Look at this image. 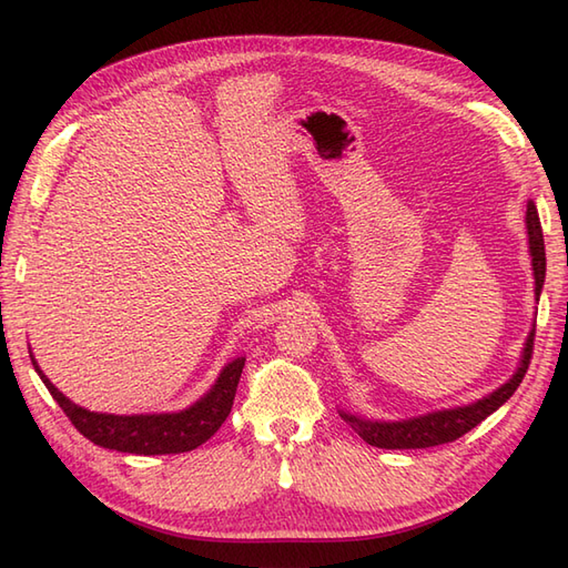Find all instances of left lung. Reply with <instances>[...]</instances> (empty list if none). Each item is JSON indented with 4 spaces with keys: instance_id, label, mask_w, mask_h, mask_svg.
Segmentation results:
<instances>
[{
    "instance_id": "obj_1",
    "label": "left lung",
    "mask_w": 568,
    "mask_h": 568,
    "mask_svg": "<svg viewBox=\"0 0 568 568\" xmlns=\"http://www.w3.org/2000/svg\"><path fill=\"white\" fill-rule=\"evenodd\" d=\"M525 224H528V241H530V255H532V274H535V296L539 298L545 284V239H542V226H539V216L535 204H528V214H525ZM532 342H535V327L530 329L528 339H525V349L520 366L514 373V378L504 383L499 390L491 395L477 399L473 405L465 407H453V409H440L424 414L417 419H405V422H368L362 417H354V414L339 412L342 419L347 422L354 432L362 436L366 444L376 448H388V450H405V448H432L440 444H450V440L465 436L469 428H475L484 419L489 417L491 412L499 409L506 399L518 390L523 383V376L528 373L530 358H532Z\"/></svg>"
}]
</instances>
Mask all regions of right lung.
Listing matches in <instances>:
<instances>
[{"label": "right lung", "instance_id": "add662e5", "mask_svg": "<svg viewBox=\"0 0 568 568\" xmlns=\"http://www.w3.org/2000/svg\"><path fill=\"white\" fill-rule=\"evenodd\" d=\"M31 362L38 371L40 381L45 383L50 395L58 399V405L62 407L69 422L74 424L79 434H84L95 446L134 455L187 453L202 446L204 440H210L229 417L245 366L243 356L233 358V362L226 364L224 371L219 373L212 390L183 412L132 414V417H120V414H99L74 405L72 399H67L48 381L45 373L38 368L36 358H31Z\"/></svg>", "mask_w": 568, "mask_h": 568}]
</instances>
